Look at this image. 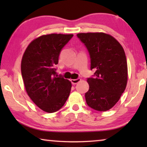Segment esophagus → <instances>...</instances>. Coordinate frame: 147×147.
I'll use <instances>...</instances> for the list:
<instances>
[{
  "mask_svg": "<svg viewBox=\"0 0 147 147\" xmlns=\"http://www.w3.org/2000/svg\"><path fill=\"white\" fill-rule=\"evenodd\" d=\"M81 80L82 79H80V78H78V79H71V82L72 84L75 85V84H77L78 83H79L80 82H81Z\"/></svg>",
  "mask_w": 147,
  "mask_h": 147,
  "instance_id": "obj_1",
  "label": "esophagus"
}]
</instances>
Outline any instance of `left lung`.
<instances>
[{
	"label": "left lung",
	"mask_w": 147,
	"mask_h": 147,
	"mask_svg": "<svg viewBox=\"0 0 147 147\" xmlns=\"http://www.w3.org/2000/svg\"><path fill=\"white\" fill-rule=\"evenodd\" d=\"M78 37L85 44L91 59L94 78H88L86 103L98 111H107L118 102L128 80L127 61L124 49L115 38L104 33H81Z\"/></svg>",
	"instance_id": "obj_1"
}]
</instances>
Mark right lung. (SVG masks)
<instances>
[{"label":"right lung","instance_id":"1","mask_svg":"<svg viewBox=\"0 0 147 147\" xmlns=\"http://www.w3.org/2000/svg\"><path fill=\"white\" fill-rule=\"evenodd\" d=\"M72 34H48L33 40L21 60V74L32 101L49 113L59 110L69 97L71 82L56 73L61 50Z\"/></svg>","mask_w":147,"mask_h":147}]
</instances>
